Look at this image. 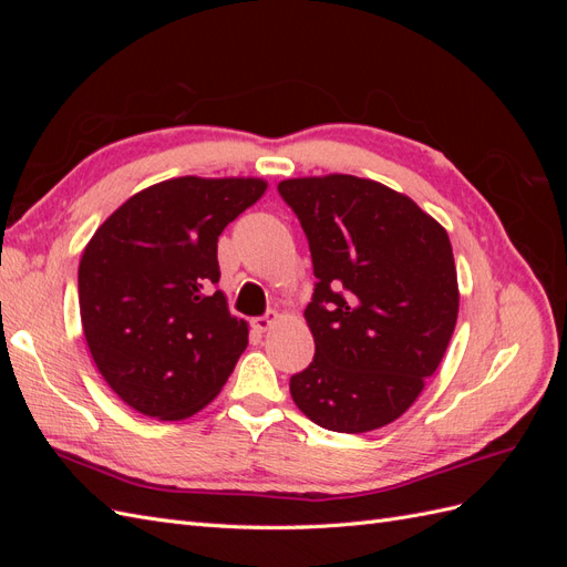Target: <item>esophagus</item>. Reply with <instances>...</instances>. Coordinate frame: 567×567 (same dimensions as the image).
I'll list each match as a JSON object with an SVG mask.
<instances>
[{"mask_svg": "<svg viewBox=\"0 0 567 567\" xmlns=\"http://www.w3.org/2000/svg\"><path fill=\"white\" fill-rule=\"evenodd\" d=\"M279 321V315L277 312H269V315H265V317H255L250 323H252V329L255 331H260V333H265V331H269L274 323Z\"/></svg>", "mask_w": 567, "mask_h": 567, "instance_id": "obj_1", "label": "esophagus"}]
</instances>
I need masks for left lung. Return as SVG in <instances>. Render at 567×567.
<instances>
[{
	"mask_svg": "<svg viewBox=\"0 0 567 567\" xmlns=\"http://www.w3.org/2000/svg\"><path fill=\"white\" fill-rule=\"evenodd\" d=\"M315 267L305 319L315 359L290 375L302 414L367 433L400 419L440 367L456 326L450 236L392 188L352 175L279 184Z\"/></svg>",
	"mask_w": 567,
	"mask_h": 567,
	"instance_id": "left-lung-1",
	"label": "left lung"
}]
</instances>
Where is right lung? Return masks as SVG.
Returning a JSON list of instances; mask_svg holds the SVG:
<instances>
[{
    "instance_id": "right-lung-1",
    "label": "right lung",
    "mask_w": 567,
    "mask_h": 567,
    "mask_svg": "<svg viewBox=\"0 0 567 567\" xmlns=\"http://www.w3.org/2000/svg\"><path fill=\"white\" fill-rule=\"evenodd\" d=\"M262 179L177 177L134 194L82 252L78 296L96 369L144 416L210 404L248 346L217 290V238L265 194Z\"/></svg>"
}]
</instances>
